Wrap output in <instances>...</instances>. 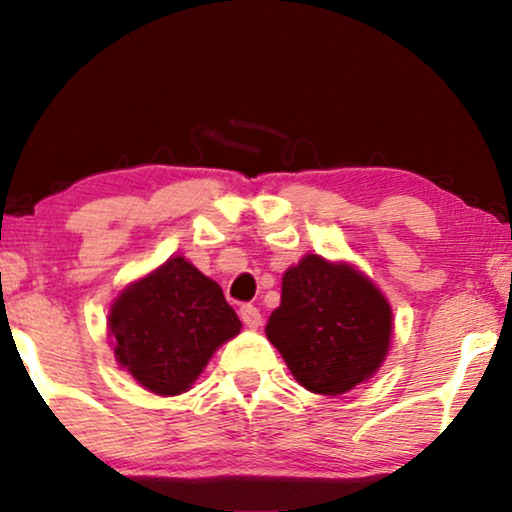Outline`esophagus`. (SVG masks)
Wrapping results in <instances>:
<instances>
[{"label": "esophagus", "mask_w": 512, "mask_h": 512, "mask_svg": "<svg viewBox=\"0 0 512 512\" xmlns=\"http://www.w3.org/2000/svg\"><path fill=\"white\" fill-rule=\"evenodd\" d=\"M239 315H241L243 324H246L248 329H259V326H262V312H259L255 305H250V303L241 305Z\"/></svg>", "instance_id": "obj_1"}]
</instances>
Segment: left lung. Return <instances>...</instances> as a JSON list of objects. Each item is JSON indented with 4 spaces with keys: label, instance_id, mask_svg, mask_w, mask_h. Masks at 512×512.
<instances>
[{
    "label": "left lung",
    "instance_id": "1",
    "mask_svg": "<svg viewBox=\"0 0 512 512\" xmlns=\"http://www.w3.org/2000/svg\"><path fill=\"white\" fill-rule=\"evenodd\" d=\"M264 331L303 388L342 395L386 361L393 310L356 266L305 255L282 273L280 305Z\"/></svg>",
    "mask_w": 512,
    "mask_h": 512
}]
</instances>
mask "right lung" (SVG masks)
<instances>
[{"label":"right lung","instance_id":"1","mask_svg":"<svg viewBox=\"0 0 512 512\" xmlns=\"http://www.w3.org/2000/svg\"><path fill=\"white\" fill-rule=\"evenodd\" d=\"M239 333L218 282L181 255L121 289L108 315L119 368L160 398L193 388L216 349Z\"/></svg>","mask_w":512,"mask_h":512}]
</instances>
